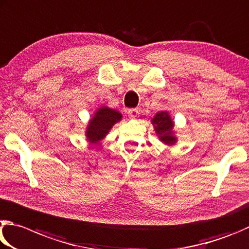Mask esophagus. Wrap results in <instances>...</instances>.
Wrapping results in <instances>:
<instances>
[{"mask_svg": "<svg viewBox=\"0 0 249 249\" xmlns=\"http://www.w3.org/2000/svg\"><path fill=\"white\" fill-rule=\"evenodd\" d=\"M128 115L130 118H131V119H138L140 113H139L138 109H130V110L128 111Z\"/></svg>", "mask_w": 249, "mask_h": 249, "instance_id": "obj_1", "label": "esophagus"}]
</instances>
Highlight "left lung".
Masks as SVG:
<instances>
[{"label":"left lung","instance_id":"8db88e82","mask_svg":"<svg viewBox=\"0 0 249 249\" xmlns=\"http://www.w3.org/2000/svg\"><path fill=\"white\" fill-rule=\"evenodd\" d=\"M151 124H153L154 131L160 142L167 146L176 144L178 138L176 137L175 130H174L175 122H174L168 111H160L155 113L154 117L151 119Z\"/></svg>","mask_w":249,"mask_h":249}]
</instances>
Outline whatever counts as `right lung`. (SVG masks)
Returning <instances> with one entry per match:
<instances>
[{"label": "right lung", "instance_id": "add662e5", "mask_svg": "<svg viewBox=\"0 0 249 249\" xmlns=\"http://www.w3.org/2000/svg\"><path fill=\"white\" fill-rule=\"evenodd\" d=\"M121 120V112L107 106H99L86 124L85 138L87 142L89 144H97L106 138L113 125Z\"/></svg>", "mask_w": 249, "mask_h": 249}]
</instances>
